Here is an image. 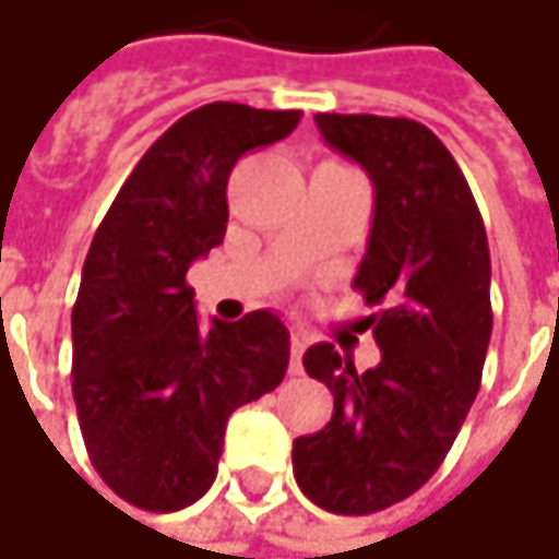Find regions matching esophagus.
I'll use <instances>...</instances> for the list:
<instances>
[{"instance_id":"34e87169","label":"esophagus","mask_w":559,"mask_h":559,"mask_svg":"<svg viewBox=\"0 0 559 559\" xmlns=\"http://www.w3.org/2000/svg\"><path fill=\"white\" fill-rule=\"evenodd\" d=\"M304 336L300 333H290V362H287V372L290 376H300V356H304Z\"/></svg>"}]
</instances>
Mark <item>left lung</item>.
Segmentation results:
<instances>
[{
    "label": "left lung",
    "instance_id": "left-lung-1",
    "mask_svg": "<svg viewBox=\"0 0 559 559\" xmlns=\"http://www.w3.org/2000/svg\"><path fill=\"white\" fill-rule=\"evenodd\" d=\"M330 148L376 187L369 249L353 287L382 362L356 372L333 343L304 353L333 391L323 430L294 440V479L333 514H372L414 496L447 460L483 382L492 336L489 239L447 145L414 119L317 112Z\"/></svg>",
    "mask_w": 559,
    "mask_h": 559
}]
</instances>
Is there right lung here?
<instances>
[{"label":"right lung","instance_id":"right-lung-1","mask_svg":"<svg viewBox=\"0 0 559 559\" xmlns=\"http://www.w3.org/2000/svg\"><path fill=\"white\" fill-rule=\"evenodd\" d=\"M300 109L206 103L142 155L103 216L73 304V401L99 479L180 511L216 479L226 420L275 391L290 336L272 310L200 330L187 269L226 236L236 162L294 132Z\"/></svg>","mask_w":559,"mask_h":559}]
</instances>
